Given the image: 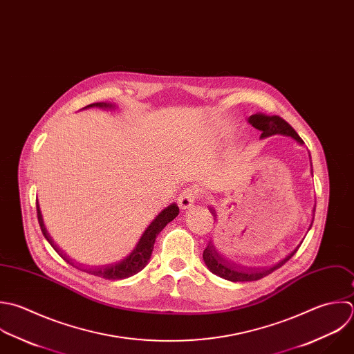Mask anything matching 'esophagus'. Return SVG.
I'll return each instance as SVG.
<instances>
[{"label":"esophagus","instance_id":"esophagus-1","mask_svg":"<svg viewBox=\"0 0 354 354\" xmlns=\"http://www.w3.org/2000/svg\"><path fill=\"white\" fill-rule=\"evenodd\" d=\"M198 194H200V189H197V187H187V189L179 196V198H178V204H179L180 209L186 211V209L192 208L193 204H194V201H196V198L198 197Z\"/></svg>","mask_w":354,"mask_h":354}]
</instances>
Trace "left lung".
Returning <instances> with one entry per match:
<instances>
[{"instance_id": "obj_1", "label": "left lung", "mask_w": 354, "mask_h": 354, "mask_svg": "<svg viewBox=\"0 0 354 354\" xmlns=\"http://www.w3.org/2000/svg\"><path fill=\"white\" fill-rule=\"evenodd\" d=\"M248 122L259 129L262 133H261V139H265V138H269V136H273V135H286V136H291L294 140H297L299 145H304V140L301 139V136L295 132V129L286 121L283 120L281 117L279 115H265L262 113H258V114H254L248 118ZM211 214L215 215V209L211 208ZM316 211V209H313ZM312 227V225H310ZM298 251V248L295 251H292L286 259L280 261L279 263H276L274 266L269 268V269H241V268H237V266H233L232 263H229L227 261H225L214 248L212 244H208V247L204 250V254H203V259L207 265V268L216 276L225 279V280H229V281H233V283H237V281H255V280H259V279H263L265 276L273 273L274 270H277L279 268H281L287 261H290L295 252Z\"/></svg>"}]
</instances>
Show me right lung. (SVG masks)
<instances>
[{"label":"right lung","mask_w":354,"mask_h":354,"mask_svg":"<svg viewBox=\"0 0 354 354\" xmlns=\"http://www.w3.org/2000/svg\"><path fill=\"white\" fill-rule=\"evenodd\" d=\"M89 107H99V109H114L115 106L111 103H104V102H99V103H92L85 106L84 109H89ZM179 214V207L174 203L171 205H168L167 208H164L154 219L153 222L146 227V230L143 232V234L140 236L138 244L135 245V248L132 250V252L129 255H127L124 259L111 263V265H106V266H99V268H84L80 265H74L59 248L56 244H53L52 237L49 236L44 221H42V215H41V209L39 205L37 203V216H38V223L41 227V232L44 234V237L46 239V241L53 247V250L71 266H74L75 269L85 272L88 274L96 276V277H102L106 280H122L127 277H131L136 273H139L140 270L145 269V266L149 263V259L151 257L153 248H154V241L157 239V236L161 233V230L169 223L172 222Z\"/></svg>","instance_id":"add662e5"}]
</instances>
